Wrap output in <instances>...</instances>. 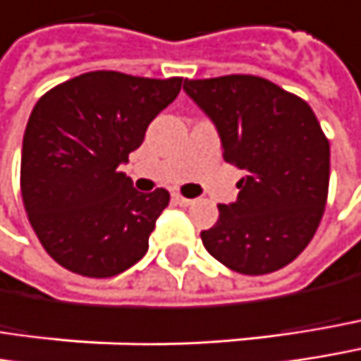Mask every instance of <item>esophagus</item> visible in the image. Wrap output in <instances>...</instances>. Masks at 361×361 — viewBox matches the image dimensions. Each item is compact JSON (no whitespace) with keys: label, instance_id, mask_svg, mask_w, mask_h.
Wrapping results in <instances>:
<instances>
[{"label":"esophagus","instance_id":"esophagus-1","mask_svg":"<svg viewBox=\"0 0 361 361\" xmlns=\"http://www.w3.org/2000/svg\"><path fill=\"white\" fill-rule=\"evenodd\" d=\"M171 200H173L176 204H180V207H190V204L194 202V200H190V198H183L181 194H173V196H171Z\"/></svg>","mask_w":361,"mask_h":361}]
</instances>
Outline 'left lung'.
<instances>
[{
  "label": "left lung",
  "instance_id": "8db88e82",
  "mask_svg": "<svg viewBox=\"0 0 361 361\" xmlns=\"http://www.w3.org/2000/svg\"><path fill=\"white\" fill-rule=\"evenodd\" d=\"M183 90L211 117L223 159L246 171L202 244L242 275L283 269L310 244L326 204L331 148L316 115L304 99L247 74L185 80Z\"/></svg>",
  "mask_w": 361,
  "mask_h": 361
}]
</instances>
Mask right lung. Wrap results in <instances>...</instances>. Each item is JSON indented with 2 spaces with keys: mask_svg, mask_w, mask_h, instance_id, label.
<instances>
[{
  "mask_svg": "<svg viewBox=\"0 0 361 361\" xmlns=\"http://www.w3.org/2000/svg\"><path fill=\"white\" fill-rule=\"evenodd\" d=\"M180 88L181 78L99 70L37 101L22 140L20 190L28 221L57 264L107 279L147 254L169 192H138L119 165Z\"/></svg>",
  "mask_w": 361,
  "mask_h": 361,
  "instance_id": "obj_1",
  "label": "right lung"
}]
</instances>
